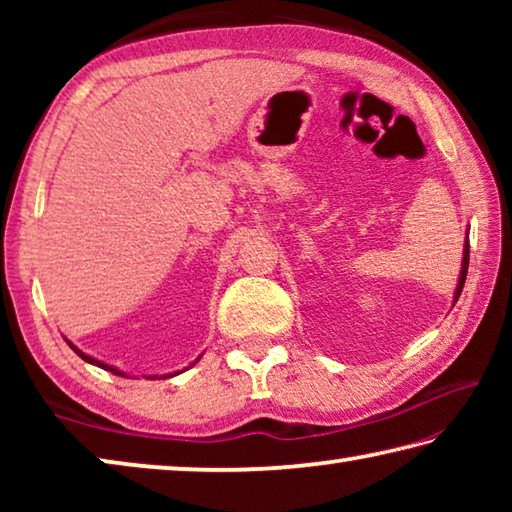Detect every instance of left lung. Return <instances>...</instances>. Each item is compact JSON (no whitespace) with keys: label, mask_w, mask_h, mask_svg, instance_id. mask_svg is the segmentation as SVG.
<instances>
[{"label":"left lung","mask_w":512,"mask_h":512,"mask_svg":"<svg viewBox=\"0 0 512 512\" xmlns=\"http://www.w3.org/2000/svg\"><path fill=\"white\" fill-rule=\"evenodd\" d=\"M470 232V230H467ZM467 264H470V239L465 237V246H463V262H461V275H458V282H456V289H454V302L458 300L463 291V284H465V275H467Z\"/></svg>","instance_id":"obj_1"}]
</instances>
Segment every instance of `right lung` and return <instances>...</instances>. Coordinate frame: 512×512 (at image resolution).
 Returning a JSON list of instances; mask_svg holds the SVG:
<instances>
[{"label":"right lung","mask_w":512,"mask_h":512,"mask_svg":"<svg viewBox=\"0 0 512 512\" xmlns=\"http://www.w3.org/2000/svg\"><path fill=\"white\" fill-rule=\"evenodd\" d=\"M67 341V345H69V348H72L76 354H79V357L83 359V361H88V363H92V366H97V368H103V370H110L112 372V375H121V377H126V372H121L119 368H115V366H108V363H103V361H99V359H94V357H90V354H85L83 350H79V348H76V345L72 343V341H69V339H65ZM198 361V359H196ZM194 361V363H196ZM194 363H192V366H194ZM173 375H180V372H173ZM173 375H162L164 379H167V377H173ZM160 377V379H162ZM149 379H158V375H149Z\"/></svg>","instance_id":"obj_1"}]
</instances>
